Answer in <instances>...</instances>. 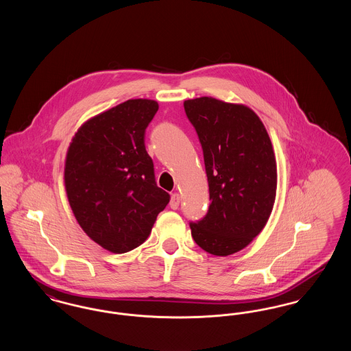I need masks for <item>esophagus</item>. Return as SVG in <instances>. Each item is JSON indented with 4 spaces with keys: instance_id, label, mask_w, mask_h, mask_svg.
<instances>
[{
    "instance_id": "1",
    "label": "esophagus",
    "mask_w": 351,
    "mask_h": 351,
    "mask_svg": "<svg viewBox=\"0 0 351 351\" xmlns=\"http://www.w3.org/2000/svg\"><path fill=\"white\" fill-rule=\"evenodd\" d=\"M179 205H180V196H179V193H173V195L171 196L169 206H171V209L176 210V209L179 208Z\"/></svg>"
}]
</instances>
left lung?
Wrapping results in <instances>:
<instances>
[{
	"mask_svg": "<svg viewBox=\"0 0 351 351\" xmlns=\"http://www.w3.org/2000/svg\"><path fill=\"white\" fill-rule=\"evenodd\" d=\"M204 154L209 184L206 215L191 221L202 250L226 256L262 232L276 195V162L266 128L243 105L212 97L184 102Z\"/></svg>",
	"mask_w": 351,
	"mask_h": 351,
	"instance_id": "8db88e82",
	"label": "left lung"
}]
</instances>
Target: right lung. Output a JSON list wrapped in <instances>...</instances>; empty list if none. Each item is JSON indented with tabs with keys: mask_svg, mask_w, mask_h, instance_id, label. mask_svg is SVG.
<instances>
[{
	"mask_svg": "<svg viewBox=\"0 0 351 351\" xmlns=\"http://www.w3.org/2000/svg\"><path fill=\"white\" fill-rule=\"evenodd\" d=\"M159 106L128 100L86 121L69 145L64 183L84 232L106 250L142 245L169 195L155 182L145 133Z\"/></svg>",
	"mask_w": 351,
	"mask_h": 351,
	"instance_id": "right-lung-1",
	"label": "right lung"
}]
</instances>
